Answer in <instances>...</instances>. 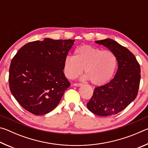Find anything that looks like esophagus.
Returning a JSON list of instances; mask_svg holds the SVG:
<instances>
[{"label":"esophagus","mask_w":148,"mask_h":148,"mask_svg":"<svg viewBox=\"0 0 148 148\" xmlns=\"http://www.w3.org/2000/svg\"><path fill=\"white\" fill-rule=\"evenodd\" d=\"M74 86H76V87H79V86H82V83H77V84H73Z\"/></svg>","instance_id":"obj_1"}]
</instances>
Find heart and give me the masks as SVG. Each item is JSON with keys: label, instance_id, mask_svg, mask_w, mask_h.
I'll use <instances>...</instances> for the list:
<instances>
[{"label": "heart", "instance_id": "b5f03b06", "mask_svg": "<svg viewBox=\"0 0 148 148\" xmlns=\"http://www.w3.org/2000/svg\"><path fill=\"white\" fill-rule=\"evenodd\" d=\"M117 58L110 50L83 45L75 50V56H67L64 60L63 71L69 79H74L84 71L86 79L95 86L108 82L114 75Z\"/></svg>", "mask_w": 148, "mask_h": 148}]
</instances>
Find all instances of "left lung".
Listing matches in <instances>:
<instances>
[{
    "mask_svg": "<svg viewBox=\"0 0 148 148\" xmlns=\"http://www.w3.org/2000/svg\"><path fill=\"white\" fill-rule=\"evenodd\" d=\"M115 54L118 69L113 79L96 87L87 107L101 116L118 114L136 99L140 81V68L136 57L125 47L110 38L97 40Z\"/></svg>",
    "mask_w": 148,
    "mask_h": 148,
    "instance_id": "1",
    "label": "left lung"
}]
</instances>
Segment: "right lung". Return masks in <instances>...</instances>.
<instances>
[{"label":"right lung","mask_w":148,"mask_h":148,"mask_svg":"<svg viewBox=\"0 0 148 148\" xmlns=\"http://www.w3.org/2000/svg\"><path fill=\"white\" fill-rule=\"evenodd\" d=\"M74 41L44 38L26 44L17 52L10 66L9 86L23 108L39 116L59 104L71 86L63 63Z\"/></svg>","instance_id":"1"}]
</instances>
